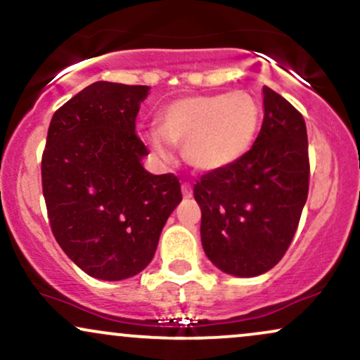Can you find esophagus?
<instances>
[{"label": "esophagus", "instance_id": "esophagus-1", "mask_svg": "<svg viewBox=\"0 0 360 360\" xmlns=\"http://www.w3.org/2000/svg\"><path fill=\"white\" fill-rule=\"evenodd\" d=\"M181 189H183V196L184 198H193V186L189 183H183L181 186Z\"/></svg>", "mask_w": 360, "mask_h": 360}]
</instances>
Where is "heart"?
<instances>
[{
	"instance_id": "b5f03b06",
	"label": "heart",
	"mask_w": 360,
	"mask_h": 360,
	"mask_svg": "<svg viewBox=\"0 0 360 360\" xmlns=\"http://www.w3.org/2000/svg\"><path fill=\"white\" fill-rule=\"evenodd\" d=\"M158 122V131L144 134L155 159L171 162L172 146L183 144L189 166L201 172H218L248 154L259 129V107L243 90L189 95L167 103Z\"/></svg>"
}]
</instances>
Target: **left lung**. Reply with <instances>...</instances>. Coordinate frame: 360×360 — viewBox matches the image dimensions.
<instances>
[{"label":"left lung","instance_id":"8db88e82","mask_svg":"<svg viewBox=\"0 0 360 360\" xmlns=\"http://www.w3.org/2000/svg\"><path fill=\"white\" fill-rule=\"evenodd\" d=\"M263 124L241 161L194 184L201 243L224 274L241 278L271 270L288 250L309 194L304 117L263 86Z\"/></svg>","mask_w":360,"mask_h":360}]
</instances>
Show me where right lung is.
<instances>
[{"mask_svg": "<svg viewBox=\"0 0 360 360\" xmlns=\"http://www.w3.org/2000/svg\"><path fill=\"white\" fill-rule=\"evenodd\" d=\"M147 85L95 82L51 117L41 183L51 231L80 270L119 281L141 274L183 194L176 176L142 166L136 117Z\"/></svg>", "mask_w": 360, "mask_h": 360, "instance_id": "obj_1", "label": "right lung"}]
</instances>
